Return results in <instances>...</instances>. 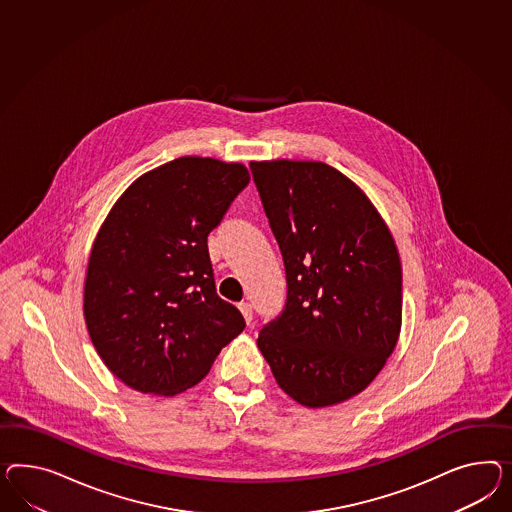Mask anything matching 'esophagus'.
Listing matches in <instances>:
<instances>
[{"mask_svg": "<svg viewBox=\"0 0 512 512\" xmlns=\"http://www.w3.org/2000/svg\"><path fill=\"white\" fill-rule=\"evenodd\" d=\"M238 309H240V313H242V317L246 320V324H251V320H253V309H251V305L249 304H240L238 305Z\"/></svg>", "mask_w": 512, "mask_h": 512, "instance_id": "34e87169", "label": "esophagus"}]
</instances>
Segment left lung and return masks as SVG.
Here are the masks:
<instances>
[{"label": "left lung", "instance_id": "obj_1", "mask_svg": "<svg viewBox=\"0 0 512 512\" xmlns=\"http://www.w3.org/2000/svg\"><path fill=\"white\" fill-rule=\"evenodd\" d=\"M287 274L283 313L257 346L279 387L322 408L361 393L395 350L402 268L360 186L322 162H251Z\"/></svg>", "mask_w": 512, "mask_h": 512}]
</instances>
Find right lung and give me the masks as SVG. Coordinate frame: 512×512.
<instances>
[{"mask_svg":"<svg viewBox=\"0 0 512 512\" xmlns=\"http://www.w3.org/2000/svg\"><path fill=\"white\" fill-rule=\"evenodd\" d=\"M248 182L242 164L182 156L134 180L102 223L83 315L98 356L126 386L182 393L246 328L216 294L207 238Z\"/></svg>","mask_w":512,"mask_h":512,"instance_id":"add662e5","label":"right lung"}]
</instances>
